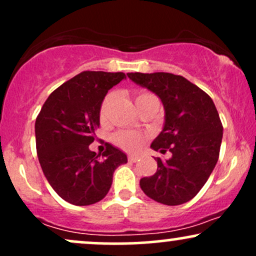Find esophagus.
Segmentation results:
<instances>
[{
	"label": "esophagus",
	"instance_id": "34e87169",
	"mask_svg": "<svg viewBox=\"0 0 256 256\" xmlns=\"http://www.w3.org/2000/svg\"><path fill=\"white\" fill-rule=\"evenodd\" d=\"M138 160H140V158L136 155H128V161H131V162H136Z\"/></svg>",
	"mask_w": 256,
	"mask_h": 256
}]
</instances>
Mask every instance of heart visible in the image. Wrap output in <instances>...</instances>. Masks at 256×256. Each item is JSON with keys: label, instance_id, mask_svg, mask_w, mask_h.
I'll use <instances>...</instances> for the list:
<instances>
[{"label": "heart", "instance_id": "1", "mask_svg": "<svg viewBox=\"0 0 256 256\" xmlns=\"http://www.w3.org/2000/svg\"><path fill=\"white\" fill-rule=\"evenodd\" d=\"M146 95H150V94H140V96H137L136 101L138 98H143V96H146ZM113 98H114L113 94H110V95H108L107 98H104V104H102V107H101V116H104L106 112L108 110V107H110V102L113 101ZM143 140H144V136L138 134V132H134V131H120L118 134H114V142H116L119 146H122V149H125V150H136V149L140 148V144H142Z\"/></svg>", "mask_w": 256, "mask_h": 256}]
</instances>
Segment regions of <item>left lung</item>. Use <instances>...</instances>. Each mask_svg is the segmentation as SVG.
Instances as JSON below:
<instances>
[{
    "mask_svg": "<svg viewBox=\"0 0 256 256\" xmlns=\"http://www.w3.org/2000/svg\"><path fill=\"white\" fill-rule=\"evenodd\" d=\"M128 77L162 102V130L150 148L172 154L168 160L156 158V172L140 179V189L160 204H185L201 190L218 161L222 140L218 110L204 90L182 76L134 72Z\"/></svg>",
    "mask_w": 256,
    "mask_h": 256,
    "instance_id": "obj_1",
    "label": "left lung"
}]
</instances>
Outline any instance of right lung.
I'll return each instance as SVG.
<instances>
[{"label":"right lung","instance_id":"obj_1","mask_svg":"<svg viewBox=\"0 0 256 256\" xmlns=\"http://www.w3.org/2000/svg\"><path fill=\"white\" fill-rule=\"evenodd\" d=\"M122 79V72L85 71L50 94L34 124L37 155L52 189L76 206L94 204L107 195L113 173L128 156L108 144L96 154L89 146L100 128L104 96Z\"/></svg>","mask_w":256,"mask_h":256}]
</instances>
